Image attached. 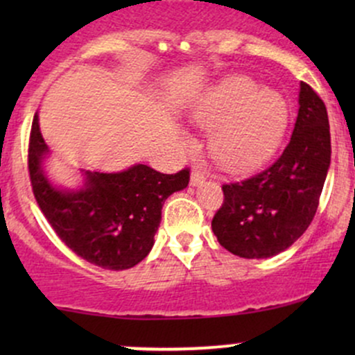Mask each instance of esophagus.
I'll return each instance as SVG.
<instances>
[{"label": "esophagus", "mask_w": 355, "mask_h": 355, "mask_svg": "<svg viewBox=\"0 0 355 355\" xmlns=\"http://www.w3.org/2000/svg\"><path fill=\"white\" fill-rule=\"evenodd\" d=\"M205 178H207V173L202 172L200 168H197V166H195V168H191V173H190V185L191 187L200 185V183L205 182Z\"/></svg>", "instance_id": "esophagus-1"}]
</instances>
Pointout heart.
<instances>
[{
    "label": "heart",
    "instance_id": "obj_1",
    "mask_svg": "<svg viewBox=\"0 0 355 355\" xmlns=\"http://www.w3.org/2000/svg\"><path fill=\"white\" fill-rule=\"evenodd\" d=\"M191 120L211 133L215 164L234 173H247L270 160L288 123L287 100L255 80L232 75L214 85L191 108ZM185 146L195 140L182 130Z\"/></svg>",
    "mask_w": 355,
    "mask_h": 355
}]
</instances>
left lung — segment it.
Instances as JSON below:
<instances>
[{
	"mask_svg": "<svg viewBox=\"0 0 355 355\" xmlns=\"http://www.w3.org/2000/svg\"><path fill=\"white\" fill-rule=\"evenodd\" d=\"M329 166L327 110L300 81L294 132L279 160L248 180L222 187L225 200L211 220L220 245L243 259L287 250L311 225Z\"/></svg>",
	"mask_w": 355,
	"mask_h": 355,
	"instance_id": "8db88e82",
	"label": "left lung"
}]
</instances>
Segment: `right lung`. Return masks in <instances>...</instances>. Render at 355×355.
Instances as JSON below:
<instances>
[{
  "instance_id": "obj_1",
  "label": "right lung",
  "mask_w": 355,
  "mask_h": 355,
  "mask_svg": "<svg viewBox=\"0 0 355 355\" xmlns=\"http://www.w3.org/2000/svg\"><path fill=\"white\" fill-rule=\"evenodd\" d=\"M48 157L50 148L35 113L28 166L36 202L64 245L108 270L132 268L150 254L162 207L190 180L189 170L165 175L135 164L115 173L81 170V185L68 189L48 177Z\"/></svg>"
}]
</instances>
